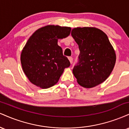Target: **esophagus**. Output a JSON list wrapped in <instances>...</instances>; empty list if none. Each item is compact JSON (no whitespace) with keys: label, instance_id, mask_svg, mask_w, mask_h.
I'll return each mask as SVG.
<instances>
[{"label":"esophagus","instance_id":"1","mask_svg":"<svg viewBox=\"0 0 129 129\" xmlns=\"http://www.w3.org/2000/svg\"><path fill=\"white\" fill-rule=\"evenodd\" d=\"M69 59L70 60V62L71 63H72V62H73V57H69Z\"/></svg>","mask_w":129,"mask_h":129}]
</instances>
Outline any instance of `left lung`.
Listing matches in <instances>:
<instances>
[{
	"label": "left lung",
	"mask_w": 129,
	"mask_h": 129,
	"mask_svg": "<svg viewBox=\"0 0 129 129\" xmlns=\"http://www.w3.org/2000/svg\"><path fill=\"white\" fill-rule=\"evenodd\" d=\"M72 36L80 51L73 73L78 84L91 88L103 82L113 70L116 54L107 35L94 27L75 28Z\"/></svg>",
	"instance_id": "obj_1"
}]
</instances>
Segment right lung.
<instances>
[{"instance_id":"right-lung-1","label":"right lung","mask_w":129,"mask_h":129,"mask_svg":"<svg viewBox=\"0 0 129 129\" xmlns=\"http://www.w3.org/2000/svg\"><path fill=\"white\" fill-rule=\"evenodd\" d=\"M71 28L47 25L38 29L31 36L20 56L23 72L31 83L48 88L58 82L63 70L70 66L58 39L69 36Z\"/></svg>"}]
</instances>
